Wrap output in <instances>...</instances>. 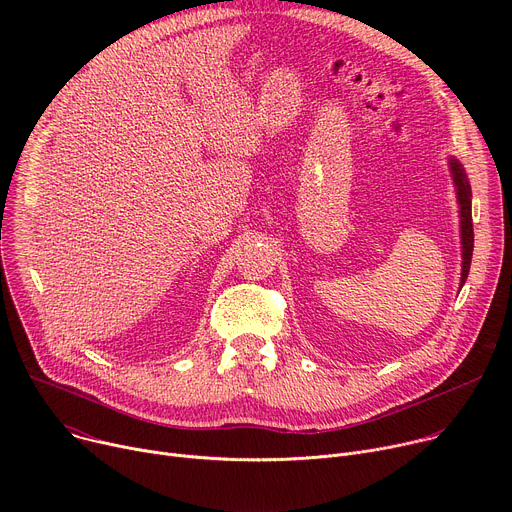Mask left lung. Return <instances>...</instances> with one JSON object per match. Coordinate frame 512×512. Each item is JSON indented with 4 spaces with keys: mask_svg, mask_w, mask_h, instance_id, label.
<instances>
[{
    "mask_svg": "<svg viewBox=\"0 0 512 512\" xmlns=\"http://www.w3.org/2000/svg\"><path fill=\"white\" fill-rule=\"evenodd\" d=\"M448 168L454 180L456 188V200H458V212H460V245H462V277L460 287L466 283L472 263V251H474V229H472V188L466 176L464 166L454 156L448 158Z\"/></svg>",
    "mask_w": 512,
    "mask_h": 512,
    "instance_id": "8db88e82",
    "label": "left lung"
}]
</instances>
